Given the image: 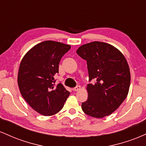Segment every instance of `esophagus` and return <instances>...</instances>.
<instances>
[{"label":"esophagus","instance_id":"obj_1","mask_svg":"<svg viewBox=\"0 0 146 146\" xmlns=\"http://www.w3.org/2000/svg\"><path fill=\"white\" fill-rule=\"evenodd\" d=\"M80 88H81V86H77L76 87H75V88H73V90H74V91H78L80 89Z\"/></svg>","mask_w":146,"mask_h":146}]
</instances>
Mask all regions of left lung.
Returning a JSON list of instances; mask_svg holds the SVG:
<instances>
[{"instance_id": "obj_1", "label": "left lung", "mask_w": 146, "mask_h": 146, "mask_svg": "<svg viewBox=\"0 0 146 146\" xmlns=\"http://www.w3.org/2000/svg\"><path fill=\"white\" fill-rule=\"evenodd\" d=\"M77 53L86 60L88 97L82 103L87 115L102 118L113 113L128 95L130 84L129 66L123 55L109 44L95 41L80 46Z\"/></svg>"}]
</instances>
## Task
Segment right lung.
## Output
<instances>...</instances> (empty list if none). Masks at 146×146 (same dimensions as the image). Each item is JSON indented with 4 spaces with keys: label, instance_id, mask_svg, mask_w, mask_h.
I'll return each instance as SVG.
<instances>
[{
    "label": "right lung",
    "instance_id": "add662e5",
    "mask_svg": "<svg viewBox=\"0 0 146 146\" xmlns=\"http://www.w3.org/2000/svg\"><path fill=\"white\" fill-rule=\"evenodd\" d=\"M71 46L44 41L30 49L22 60L18 84L22 96L33 110L44 116L62 110L70 93L61 83L56 84L59 64Z\"/></svg>",
    "mask_w": 146,
    "mask_h": 146
}]
</instances>
